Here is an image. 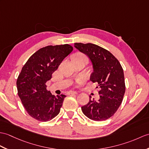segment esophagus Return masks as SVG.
Listing matches in <instances>:
<instances>
[{
	"mask_svg": "<svg viewBox=\"0 0 149 149\" xmlns=\"http://www.w3.org/2000/svg\"><path fill=\"white\" fill-rule=\"evenodd\" d=\"M68 95H77L78 92L77 91H69L68 93Z\"/></svg>",
	"mask_w": 149,
	"mask_h": 149,
	"instance_id": "34e87169",
	"label": "esophagus"
}]
</instances>
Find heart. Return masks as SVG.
<instances>
[{
    "instance_id": "heart-1",
    "label": "heart",
    "mask_w": 149,
    "mask_h": 149,
    "mask_svg": "<svg viewBox=\"0 0 149 149\" xmlns=\"http://www.w3.org/2000/svg\"><path fill=\"white\" fill-rule=\"evenodd\" d=\"M76 56H84V55L82 54H77V55H76ZM81 81H82V79H81Z\"/></svg>"
}]
</instances>
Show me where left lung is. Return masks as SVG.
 <instances>
[{
  "label": "left lung",
  "mask_w": 149,
  "mask_h": 149,
  "mask_svg": "<svg viewBox=\"0 0 149 149\" xmlns=\"http://www.w3.org/2000/svg\"><path fill=\"white\" fill-rule=\"evenodd\" d=\"M74 46L91 60L93 72L90 81L98 83L100 88V99L96 101L89 96V102L81 107L82 111L95 121L108 119L117 112L125 93L121 65L110 52L96 44L75 43Z\"/></svg>",
  "instance_id": "8db88e82"
}]
</instances>
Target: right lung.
Returning a JSON list of instances; mask_svg holds the SVG:
<instances>
[{
	"label": "right lung",
	"mask_w": 149,
	"mask_h": 149,
	"mask_svg": "<svg viewBox=\"0 0 149 149\" xmlns=\"http://www.w3.org/2000/svg\"><path fill=\"white\" fill-rule=\"evenodd\" d=\"M72 50L73 47L67 44L42 47L22 67L16 81L18 95L26 111L33 119L46 122L60 113L66 96L53 95L47 90L46 83Z\"/></svg>",
	"instance_id": "obj_1"
}]
</instances>
